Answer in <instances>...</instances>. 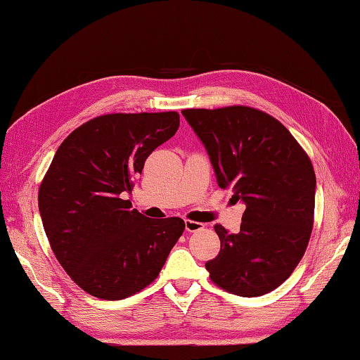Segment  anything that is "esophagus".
I'll list each match as a JSON object with an SVG mask.
<instances>
[{
  "mask_svg": "<svg viewBox=\"0 0 360 360\" xmlns=\"http://www.w3.org/2000/svg\"><path fill=\"white\" fill-rule=\"evenodd\" d=\"M186 230L187 231H200V230H203L205 229V224H202V222H195V221H188V219H186Z\"/></svg>",
  "mask_w": 360,
  "mask_h": 360,
  "instance_id": "obj_1",
  "label": "esophagus"
}]
</instances>
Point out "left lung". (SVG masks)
Here are the masks:
<instances>
[{
    "instance_id": "obj_1",
    "label": "left lung",
    "mask_w": 360,
    "mask_h": 360,
    "mask_svg": "<svg viewBox=\"0 0 360 360\" xmlns=\"http://www.w3.org/2000/svg\"><path fill=\"white\" fill-rule=\"evenodd\" d=\"M208 152L221 188L246 210L238 233L222 225L211 281L241 297H259L288 279L313 229L316 176L308 155L275 117L248 106L182 111Z\"/></svg>"
}]
</instances>
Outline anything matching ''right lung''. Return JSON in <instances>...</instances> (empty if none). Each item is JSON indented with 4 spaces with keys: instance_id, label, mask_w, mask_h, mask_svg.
I'll return each mask as SVG.
<instances>
[{
    "instance_id": "add662e5",
    "label": "right lung",
    "mask_w": 360,
    "mask_h": 360,
    "mask_svg": "<svg viewBox=\"0 0 360 360\" xmlns=\"http://www.w3.org/2000/svg\"><path fill=\"white\" fill-rule=\"evenodd\" d=\"M179 114H106L60 144L38 193L44 231L79 288L103 300L136 294L158 276L184 231L181 217L149 219L125 200Z\"/></svg>"
}]
</instances>
